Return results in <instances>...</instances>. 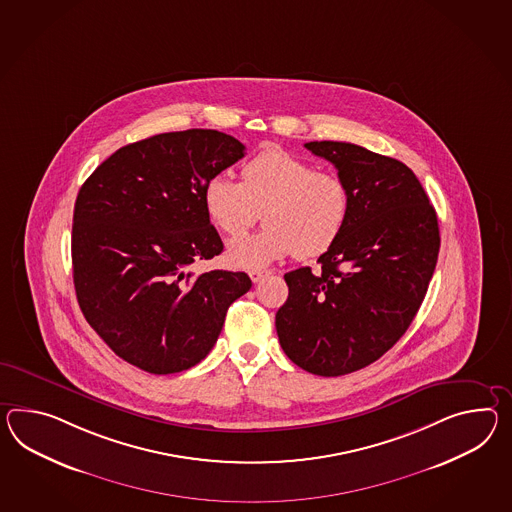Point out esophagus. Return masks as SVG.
Masks as SVG:
<instances>
[{
    "label": "esophagus",
    "instance_id": "34e87169",
    "mask_svg": "<svg viewBox=\"0 0 512 512\" xmlns=\"http://www.w3.org/2000/svg\"><path fill=\"white\" fill-rule=\"evenodd\" d=\"M268 274H270V272H266V270H251V272H250L251 281H253V283H259V281H261L262 277H264V275H268Z\"/></svg>",
    "mask_w": 512,
    "mask_h": 512
}]
</instances>
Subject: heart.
<instances>
[{"instance_id": "b5f03b06", "label": "heart", "mask_w": 512, "mask_h": 512, "mask_svg": "<svg viewBox=\"0 0 512 512\" xmlns=\"http://www.w3.org/2000/svg\"><path fill=\"white\" fill-rule=\"evenodd\" d=\"M203 207L227 237H240L262 212L266 227L233 240L225 255L233 268L255 270L290 253L311 259L331 250L348 224L351 198L337 174L270 148L244 164L240 183L231 175H211Z\"/></svg>"}]
</instances>
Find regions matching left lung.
Here are the masks:
<instances>
[{"instance_id": "1", "label": "left lung", "mask_w": 512, "mask_h": 512, "mask_svg": "<svg viewBox=\"0 0 512 512\" xmlns=\"http://www.w3.org/2000/svg\"><path fill=\"white\" fill-rule=\"evenodd\" d=\"M335 164L351 198L348 224L320 270L285 274L275 329L288 359L324 377L377 361L409 329L437 266V212L409 166L349 142H307Z\"/></svg>"}]
</instances>
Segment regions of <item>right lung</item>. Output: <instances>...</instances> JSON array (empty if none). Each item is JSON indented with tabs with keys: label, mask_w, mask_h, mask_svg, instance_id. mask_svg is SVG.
<instances>
[{
	"label": "right lung",
	"mask_w": 512,
	"mask_h": 512,
	"mask_svg": "<svg viewBox=\"0 0 512 512\" xmlns=\"http://www.w3.org/2000/svg\"><path fill=\"white\" fill-rule=\"evenodd\" d=\"M214 129H187L114 151L77 194L72 225L75 294L88 324L124 361L155 375L203 361L244 272H187L224 251L203 207L207 179L244 157Z\"/></svg>",
	"instance_id": "right-lung-1"
}]
</instances>
